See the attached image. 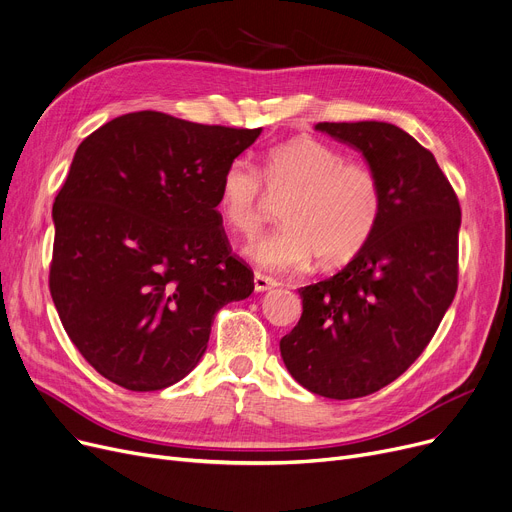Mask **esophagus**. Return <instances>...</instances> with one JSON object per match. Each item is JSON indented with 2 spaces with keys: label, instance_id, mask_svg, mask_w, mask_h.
Listing matches in <instances>:
<instances>
[{
  "label": "esophagus",
  "instance_id": "esophagus-1",
  "mask_svg": "<svg viewBox=\"0 0 512 512\" xmlns=\"http://www.w3.org/2000/svg\"><path fill=\"white\" fill-rule=\"evenodd\" d=\"M253 282H255V290H257V292H263V290H270V288L278 286V280H274V278H270V276H265V274H261V272L255 274Z\"/></svg>",
  "mask_w": 512,
  "mask_h": 512
}]
</instances>
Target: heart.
Masks as SVG:
<instances>
[{
    "instance_id": "obj_1",
    "label": "heart",
    "mask_w": 512,
    "mask_h": 512,
    "mask_svg": "<svg viewBox=\"0 0 512 512\" xmlns=\"http://www.w3.org/2000/svg\"><path fill=\"white\" fill-rule=\"evenodd\" d=\"M259 174L234 159L220 176L215 211L236 234L251 236L263 220L267 199L279 201L284 222L255 238L247 255L270 270L307 265L336 267L355 259L382 220L384 197L378 176L359 161L317 139L292 137L263 157Z\"/></svg>"
}]
</instances>
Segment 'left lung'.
Listing matches in <instances>:
<instances>
[{
  "instance_id": "1",
  "label": "left lung",
  "mask_w": 512,
  "mask_h": 512,
  "mask_svg": "<svg viewBox=\"0 0 512 512\" xmlns=\"http://www.w3.org/2000/svg\"><path fill=\"white\" fill-rule=\"evenodd\" d=\"M315 130L363 153L384 209L353 261L299 288L303 315L280 353L303 388L348 400L394 382L434 338L459 286L461 205L432 151L402 128L367 120Z\"/></svg>"
}]
</instances>
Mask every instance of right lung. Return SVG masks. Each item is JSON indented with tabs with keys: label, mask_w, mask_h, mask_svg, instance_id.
<instances>
[{
	"label": "right lung",
	"mask_w": 512,
	"mask_h": 512,
	"mask_svg": "<svg viewBox=\"0 0 512 512\" xmlns=\"http://www.w3.org/2000/svg\"><path fill=\"white\" fill-rule=\"evenodd\" d=\"M261 128L132 112L78 145L53 203L49 290L91 367L132 392L201 361L213 317L253 292L215 211L220 176Z\"/></svg>",
	"instance_id": "add662e5"
}]
</instances>
